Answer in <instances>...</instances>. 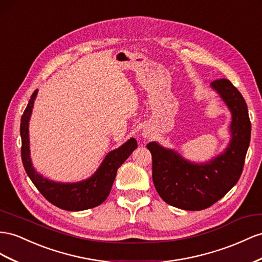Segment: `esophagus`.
Here are the masks:
<instances>
[{"label": "esophagus", "instance_id": "34e87169", "mask_svg": "<svg viewBox=\"0 0 262 262\" xmlns=\"http://www.w3.org/2000/svg\"><path fill=\"white\" fill-rule=\"evenodd\" d=\"M145 137H146V136H145Z\"/></svg>", "mask_w": 262, "mask_h": 262}]
</instances>
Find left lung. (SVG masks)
Masks as SVG:
<instances>
[{
  "label": "left lung",
  "instance_id": "obj_1",
  "mask_svg": "<svg viewBox=\"0 0 262 262\" xmlns=\"http://www.w3.org/2000/svg\"><path fill=\"white\" fill-rule=\"evenodd\" d=\"M231 112V140L227 148L207 163H192L174 150L150 142L152 179L161 199L185 210H202L227 194L243 173L250 143L251 123L244 97L228 79L210 83Z\"/></svg>",
  "mask_w": 262,
  "mask_h": 262
}]
</instances>
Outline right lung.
Segmentation results:
<instances>
[{
    "instance_id": "add662e5",
    "label": "right lung",
    "mask_w": 262,
    "mask_h": 262,
    "mask_svg": "<svg viewBox=\"0 0 262 262\" xmlns=\"http://www.w3.org/2000/svg\"><path fill=\"white\" fill-rule=\"evenodd\" d=\"M36 96L37 90H35L20 119V138H22L20 154L28 178L49 203L61 209L78 211L98 206L107 200L118 168L137 148V140L131 138L120 147L109 152L97 172L88 180L77 183H56L44 179L35 171L32 165L30 139H28V121Z\"/></svg>"
}]
</instances>
